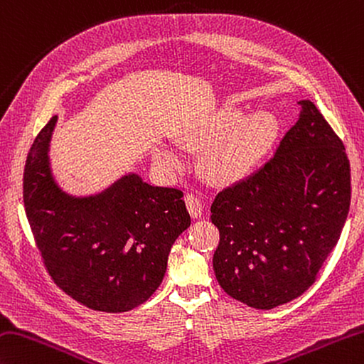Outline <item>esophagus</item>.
I'll list each match as a JSON object with an SVG mask.
<instances>
[{"mask_svg":"<svg viewBox=\"0 0 364 364\" xmlns=\"http://www.w3.org/2000/svg\"><path fill=\"white\" fill-rule=\"evenodd\" d=\"M184 202H186V206H188V211L191 213L192 218H200L202 216V202L198 200V198L196 196L192 194H188L186 197H184Z\"/></svg>","mask_w":364,"mask_h":364,"instance_id":"esophagus-1","label":"esophagus"}]
</instances>
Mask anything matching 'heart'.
<instances>
[{
    "label": "heart",
    "instance_id": "b5f03b06",
    "mask_svg": "<svg viewBox=\"0 0 364 364\" xmlns=\"http://www.w3.org/2000/svg\"><path fill=\"white\" fill-rule=\"evenodd\" d=\"M279 134V121L272 112L262 110L246 117L243 107L227 105L183 135L191 148H206L200 168L213 183L235 184L257 167ZM158 161L168 170L183 167V156L162 146Z\"/></svg>",
    "mask_w": 364,
    "mask_h": 364
}]
</instances>
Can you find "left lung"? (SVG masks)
<instances>
[{
    "instance_id": "left-lung-1",
    "label": "left lung",
    "mask_w": 364,
    "mask_h": 364,
    "mask_svg": "<svg viewBox=\"0 0 364 364\" xmlns=\"http://www.w3.org/2000/svg\"><path fill=\"white\" fill-rule=\"evenodd\" d=\"M273 158L220 191L211 205L219 229L213 257L227 295L273 309L303 295L336 246L350 206L346 148L308 99Z\"/></svg>"
}]
</instances>
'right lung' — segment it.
<instances>
[{
  "label": "right lung",
  "mask_w": 364,
  "mask_h": 364,
  "mask_svg": "<svg viewBox=\"0 0 364 364\" xmlns=\"http://www.w3.org/2000/svg\"><path fill=\"white\" fill-rule=\"evenodd\" d=\"M56 119L42 127L25 164L36 245L56 286L74 300L95 311H131L158 290L170 249L191 225L183 192L129 172L96 194H68L50 166Z\"/></svg>",
  "instance_id": "1"
}]
</instances>
